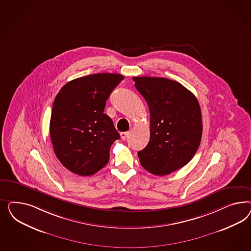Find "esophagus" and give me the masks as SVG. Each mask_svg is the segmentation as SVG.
<instances>
[{
    "instance_id": "34e87169",
    "label": "esophagus",
    "mask_w": 251,
    "mask_h": 251,
    "mask_svg": "<svg viewBox=\"0 0 251 251\" xmlns=\"http://www.w3.org/2000/svg\"><path fill=\"white\" fill-rule=\"evenodd\" d=\"M128 136H129V132H128V131H124V132L121 133V137H122V139L123 141H125V140L128 138Z\"/></svg>"
}]
</instances>
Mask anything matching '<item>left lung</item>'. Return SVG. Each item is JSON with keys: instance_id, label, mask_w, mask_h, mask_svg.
<instances>
[{"instance_id": "1", "label": "left lung", "mask_w": 251, "mask_h": 251, "mask_svg": "<svg viewBox=\"0 0 251 251\" xmlns=\"http://www.w3.org/2000/svg\"><path fill=\"white\" fill-rule=\"evenodd\" d=\"M150 112V141L138 152L141 165L153 175L170 174L195 155L202 134L196 97L182 84L161 77H133Z\"/></svg>"}]
</instances>
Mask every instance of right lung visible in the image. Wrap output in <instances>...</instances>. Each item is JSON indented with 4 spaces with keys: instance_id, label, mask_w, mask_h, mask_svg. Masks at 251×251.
Here are the masks:
<instances>
[{
    "instance_id": "right-lung-1",
    "label": "right lung",
    "mask_w": 251,
    "mask_h": 251,
    "mask_svg": "<svg viewBox=\"0 0 251 251\" xmlns=\"http://www.w3.org/2000/svg\"><path fill=\"white\" fill-rule=\"evenodd\" d=\"M123 79L119 74L80 77L63 85L56 96L50 134L57 158L73 173L94 175L107 164L110 146L120 134L104 108Z\"/></svg>"
}]
</instances>
